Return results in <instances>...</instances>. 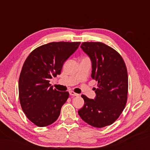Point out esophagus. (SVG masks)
<instances>
[{
  "instance_id": "1",
  "label": "esophagus",
  "mask_w": 150,
  "mask_h": 150,
  "mask_svg": "<svg viewBox=\"0 0 150 150\" xmlns=\"http://www.w3.org/2000/svg\"><path fill=\"white\" fill-rule=\"evenodd\" d=\"M69 95H71V96H78L79 95L78 93H76L73 91H69Z\"/></svg>"
}]
</instances>
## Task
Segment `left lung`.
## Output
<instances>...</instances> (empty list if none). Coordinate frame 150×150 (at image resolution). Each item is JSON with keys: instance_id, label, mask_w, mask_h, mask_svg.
<instances>
[{"instance_id": "obj_1", "label": "left lung", "mask_w": 150, "mask_h": 150, "mask_svg": "<svg viewBox=\"0 0 150 150\" xmlns=\"http://www.w3.org/2000/svg\"><path fill=\"white\" fill-rule=\"evenodd\" d=\"M81 47L90 57L91 77L98 82L96 97H81L84 105L78 113L84 122L95 128L111 125L126 106L128 93L127 68L120 54L102 42H82Z\"/></svg>"}]
</instances>
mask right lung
<instances>
[{
  "instance_id": "1",
  "label": "right lung",
  "mask_w": 150,
  "mask_h": 150,
  "mask_svg": "<svg viewBox=\"0 0 150 150\" xmlns=\"http://www.w3.org/2000/svg\"><path fill=\"white\" fill-rule=\"evenodd\" d=\"M80 42H53L37 47L22 66L18 81L22 111L39 127L49 126L60 115L69 92L53 89L50 80L61 73L66 60L77 50Z\"/></svg>"
}]
</instances>
